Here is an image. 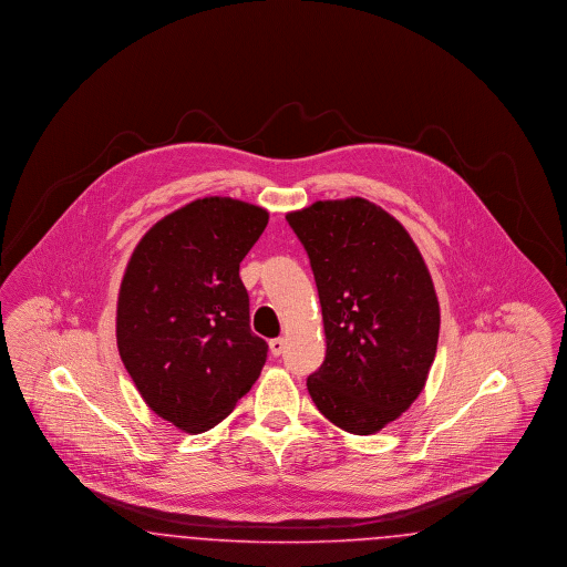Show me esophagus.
<instances>
[{
	"label": "esophagus",
	"mask_w": 567,
	"mask_h": 567,
	"mask_svg": "<svg viewBox=\"0 0 567 567\" xmlns=\"http://www.w3.org/2000/svg\"><path fill=\"white\" fill-rule=\"evenodd\" d=\"M282 351H285V340H282V338H274V340H270V352L274 357H280Z\"/></svg>",
	"instance_id": "34e87169"
}]
</instances>
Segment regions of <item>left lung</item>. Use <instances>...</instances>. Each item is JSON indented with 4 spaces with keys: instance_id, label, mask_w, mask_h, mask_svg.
Instances as JSON below:
<instances>
[{
    "instance_id": "left-lung-1",
    "label": "left lung",
    "mask_w": 567,
    "mask_h": 567,
    "mask_svg": "<svg viewBox=\"0 0 567 567\" xmlns=\"http://www.w3.org/2000/svg\"><path fill=\"white\" fill-rule=\"evenodd\" d=\"M323 310V365L308 393L344 432L377 433L419 398L432 368L440 306L404 225L363 199L289 213Z\"/></svg>"
}]
</instances>
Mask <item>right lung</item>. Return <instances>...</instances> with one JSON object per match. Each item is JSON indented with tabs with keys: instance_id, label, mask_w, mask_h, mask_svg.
Returning a JSON list of instances; mask_svg holds the SVG:
<instances>
[{
	"instance_id": "1",
	"label": "right lung",
	"mask_w": 567,
	"mask_h": 567,
	"mask_svg": "<svg viewBox=\"0 0 567 567\" xmlns=\"http://www.w3.org/2000/svg\"><path fill=\"white\" fill-rule=\"evenodd\" d=\"M268 210L204 197L163 216L137 243L116 303V344L142 400L187 433L213 430L268 357L250 331L240 261Z\"/></svg>"
}]
</instances>
